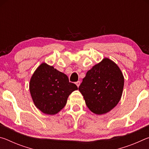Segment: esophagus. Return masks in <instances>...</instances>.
Listing matches in <instances>:
<instances>
[{
  "label": "esophagus",
  "mask_w": 149,
  "mask_h": 149,
  "mask_svg": "<svg viewBox=\"0 0 149 149\" xmlns=\"http://www.w3.org/2000/svg\"><path fill=\"white\" fill-rule=\"evenodd\" d=\"M75 84H76V85L77 86V87H79V85H80V81H77L76 83H75Z\"/></svg>",
  "instance_id": "1"
}]
</instances>
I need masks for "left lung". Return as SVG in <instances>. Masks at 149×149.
Masks as SVG:
<instances>
[{
	"instance_id": "obj_1",
	"label": "left lung",
	"mask_w": 149,
	"mask_h": 149,
	"mask_svg": "<svg viewBox=\"0 0 149 149\" xmlns=\"http://www.w3.org/2000/svg\"><path fill=\"white\" fill-rule=\"evenodd\" d=\"M124 77L118 65L105 58L87 72L79 87L87 107L96 114L113 109L122 97Z\"/></svg>"
}]
</instances>
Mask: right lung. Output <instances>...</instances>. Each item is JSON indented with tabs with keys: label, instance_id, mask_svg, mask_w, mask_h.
Masks as SVG:
<instances>
[{
	"label": "right lung",
	"instance_id": "add662e5",
	"mask_svg": "<svg viewBox=\"0 0 149 149\" xmlns=\"http://www.w3.org/2000/svg\"><path fill=\"white\" fill-rule=\"evenodd\" d=\"M77 89L76 85L69 82L66 75L45 62L34 72L29 82L35 107L50 115L59 112L66 104L69 95Z\"/></svg>",
	"mask_w": 149,
	"mask_h": 149
}]
</instances>
